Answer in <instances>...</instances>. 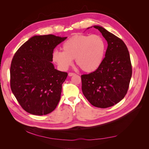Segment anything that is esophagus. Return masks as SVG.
I'll list each match as a JSON object with an SVG mask.
<instances>
[{"label": "esophagus", "mask_w": 149, "mask_h": 149, "mask_svg": "<svg viewBox=\"0 0 149 149\" xmlns=\"http://www.w3.org/2000/svg\"><path fill=\"white\" fill-rule=\"evenodd\" d=\"M76 74L75 73H68V76H73V75H75Z\"/></svg>", "instance_id": "1"}]
</instances>
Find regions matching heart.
Here are the masks:
<instances>
[{
  "mask_svg": "<svg viewBox=\"0 0 149 149\" xmlns=\"http://www.w3.org/2000/svg\"><path fill=\"white\" fill-rule=\"evenodd\" d=\"M63 51L55 49L52 60L60 70L65 71L72 65L73 59L85 72L97 70L104 58L106 44L100 35H76L63 43Z\"/></svg>",
  "mask_w": 149,
  "mask_h": 149,
  "instance_id": "b5f03b06",
  "label": "heart"
}]
</instances>
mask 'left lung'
I'll list each match as a JSON object with an SVG mask.
<instances>
[{"mask_svg": "<svg viewBox=\"0 0 149 149\" xmlns=\"http://www.w3.org/2000/svg\"><path fill=\"white\" fill-rule=\"evenodd\" d=\"M107 42L102 63L97 70L81 75L82 91L94 106L107 108L125 97L132 76V65L124 42L101 26L94 25ZM89 28H88V29Z\"/></svg>", "mask_w": 149, "mask_h": 149, "instance_id": "left-lung-1", "label": "left lung"}]
</instances>
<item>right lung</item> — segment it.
Wrapping results in <instances>:
<instances>
[{"label":"right lung","instance_id":"obj_1","mask_svg":"<svg viewBox=\"0 0 149 149\" xmlns=\"http://www.w3.org/2000/svg\"><path fill=\"white\" fill-rule=\"evenodd\" d=\"M67 37L35 35L18 49L10 66V87L23 109L42 116L55 110L68 73L52 63L53 49Z\"/></svg>","mask_w":149,"mask_h":149}]
</instances>
